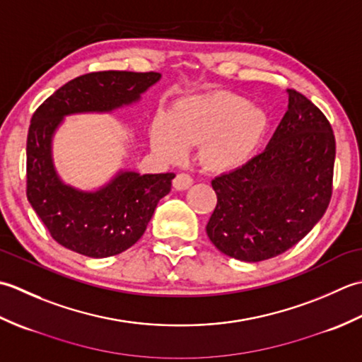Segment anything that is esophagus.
I'll use <instances>...</instances> for the list:
<instances>
[{
    "label": "esophagus",
    "instance_id": "esophagus-1",
    "mask_svg": "<svg viewBox=\"0 0 362 362\" xmlns=\"http://www.w3.org/2000/svg\"><path fill=\"white\" fill-rule=\"evenodd\" d=\"M191 185H193V177L187 173H179L175 175V179L173 180V187L175 189H188Z\"/></svg>",
    "mask_w": 362,
    "mask_h": 362
}]
</instances>
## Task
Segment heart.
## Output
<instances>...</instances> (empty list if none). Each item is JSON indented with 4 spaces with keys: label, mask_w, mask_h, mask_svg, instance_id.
<instances>
[{
    "label": "heart",
    "mask_w": 362,
    "mask_h": 362,
    "mask_svg": "<svg viewBox=\"0 0 362 362\" xmlns=\"http://www.w3.org/2000/svg\"><path fill=\"white\" fill-rule=\"evenodd\" d=\"M267 129L266 113L227 91L183 99L151 122L152 148L179 160L201 146V160L214 171H230L250 158Z\"/></svg>",
    "instance_id": "heart-1"
}]
</instances>
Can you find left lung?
I'll use <instances>...</instances> for the list:
<instances>
[{
	"mask_svg": "<svg viewBox=\"0 0 362 362\" xmlns=\"http://www.w3.org/2000/svg\"><path fill=\"white\" fill-rule=\"evenodd\" d=\"M289 104L266 149L211 180L218 204L206 235L226 255L257 263L296 245L317 224L333 194L332 124L308 98Z\"/></svg>",
	"mask_w": 362,
	"mask_h": 362,
	"instance_id": "obj_1",
	"label": "left lung"
}]
</instances>
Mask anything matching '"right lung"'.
I'll list each match as a JSON object with an SVG mask.
<instances>
[{
    "label": "right lung",
    "instance_id": "obj_1",
    "mask_svg": "<svg viewBox=\"0 0 362 362\" xmlns=\"http://www.w3.org/2000/svg\"><path fill=\"white\" fill-rule=\"evenodd\" d=\"M160 73L96 71L79 76L46 99L30 119L26 143V196L54 241L91 258L127 250L140 240L175 177L121 171L98 191L59 179L51 141L66 115L112 112L140 99Z\"/></svg>",
    "mask_w": 362,
    "mask_h": 362
}]
</instances>
